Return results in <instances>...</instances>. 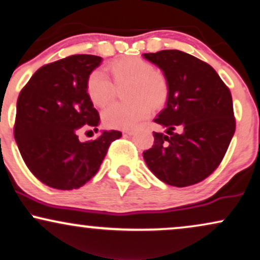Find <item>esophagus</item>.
I'll return each instance as SVG.
<instances>
[{
    "mask_svg": "<svg viewBox=\"0 0 260 260\" xmlns=\"http://www.w3.org/2000/svg\"><path fill=\"white\" fill-rule=\"evenodd\" d=\"M124 134H128V136H133L134 133H136V131L134 129H129V131H126V132H123Z\"/></svg>",
    "mask_w": 260,
    "mask_h": 260,
    "instance_id": "1",
    "label": "esophagus"
}]
</instances>
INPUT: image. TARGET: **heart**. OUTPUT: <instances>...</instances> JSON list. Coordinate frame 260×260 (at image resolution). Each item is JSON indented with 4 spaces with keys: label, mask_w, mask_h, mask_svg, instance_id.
Here are the masks:
<instances>
[{
    "label": "heart",
    "mask_w": 260,
    "mask_h": 260,
    "mask_svg": "<svg viewBox=\"0 0 260 260\" xmlns=\"http://www.w3.org/2000/svg\"><path fill=\"white\" fill-rule=\"evenodd\" d=\"M114 83H129L127 102L114 103L103 113V122L114 129H129L146 119L153 108L159 107L167 97V81L153 66L140 57H127L109 66ZM114 84L102 70H93L86 80V92L98 107H104L114 96Z\"/></svg>",
    "instance_id": "heart-1"
}]
</instances>
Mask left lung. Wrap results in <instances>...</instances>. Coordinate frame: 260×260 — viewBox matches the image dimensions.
I'll return each instance as SVG.
<instances>
[{
  "mask_svg": "<svg viewBox=\"0 0 260 260\" xmlns=\"http://www.w3.org/2000/svg\"><path fill=\"white\" fill-rule=\"evenodd\" d=\"M144 57L162 70L168 85L167 106L153 120L167 131L153 132L144 159L167 185H196L217 169L234 136L231 91L211 66L187 52L162 50Z\"/></svg>",
  "mask_w": 260,
  "mask_h": 260,
  "instance_id": "obj_1",
  "label": "left lung"
}]
</instances>
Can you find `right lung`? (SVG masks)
<instances>
[{
    "mask_svg": "<svg viewBox=\"0 0 260 260\" xmlns=\"http://www.w3.org/2000/svg\"><path fill=\"white\" fill-rule=\"evenodd\" d=\"M103 58L72 55L36 72L16 102L14 138L22 159L39 181L56 189L79 188L96 175L119 131H103L81 143L79 132L93 128L100 115L86 92L88 74Z\"/></svg>",
    "mask_w": 260,
    "mask_h": 260,
    "instance_id": "right-lung-1",
    "label": "right lung"
}]
</instances>
